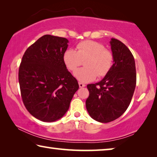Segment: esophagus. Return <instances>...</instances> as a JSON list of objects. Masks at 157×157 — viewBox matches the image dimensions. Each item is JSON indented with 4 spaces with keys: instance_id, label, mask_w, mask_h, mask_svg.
<instances>
[{
    "instance_id": "1",
    "label": "esophagus",
    "mask_w": 157,
    "mask_h": 157,
    "mask_svg": "<svg viewBox=\"0 0 157 157\" xmlns=\"http://www.w3.org/2000/svg\"><path fill=\"white\" fill-rule=\"evenodd\" d=\"M78 84H79V86L80 87V88H82V87H84L85 86H86V85H85V84L82 83V82H79Z\"/></svg>"
}]
</instances>
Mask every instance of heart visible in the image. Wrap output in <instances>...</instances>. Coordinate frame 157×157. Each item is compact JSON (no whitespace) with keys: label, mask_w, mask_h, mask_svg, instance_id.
Masks as SVG:
<instances>
[{"label":"heart","mask_w":157,"mask_h":157,"mask_svg":"<svg viewBox=\"0 0 157 157\" xmlns=\"http://www.w3.org/2000/svg\"><path fill=\"white\" fill-rule=\"evenodd\" d=\"M84 60L85 67L76 71L74 76L79 81L89 82L97 76L102 78L108 74L113 66V55L104 45L94 41H82L77 45L76 50L69 49L63 54V62L71 71H75Z\"/></svg>","instance_id":"b5f03b06"}]
</instances>
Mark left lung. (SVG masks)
I'll return each instance as SVG.
<instances>
[{
    "instance_id": "8db88e82",
    "label": "left lung",
    "mask_w": 157,
    "mask_h": 157,
    "mask_svg": "<svg viewBox=\"0 0 157 157\" xmlns=\"http://www.w3.org/2000/svg\"><path fill=\"white\" fill-rule=\"evenodd\" d=\"M113 63L100 82L87 85L86 107L90 116L100 123H109L123 115L131 102L136 84L134 58L125 45L111 39Z\"/></svg>"
}]
</instances>
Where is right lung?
Segmentation results:
<instances>
[{
    "instance_id": "1",
    "label": "right lung",
    "mask_w": 157,
    "mask_h": 157,
    "mask_svg": "<svg viewBox=\"0 0 157 157\" xmlns=\"http://www.w3.org/2000/svg\"><path fill=\"white\" fill-rule=\"evenodd\" d=\"M68 39L46 34L28 48L18 70L21 98L32 116L44 122L59 120L79 89L66 68Z\"/></svg>"
}]
</instances>
